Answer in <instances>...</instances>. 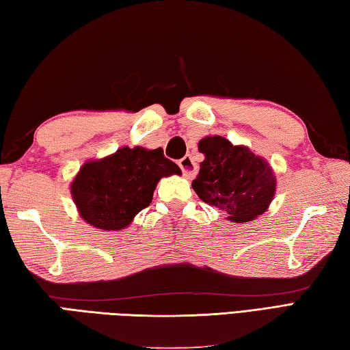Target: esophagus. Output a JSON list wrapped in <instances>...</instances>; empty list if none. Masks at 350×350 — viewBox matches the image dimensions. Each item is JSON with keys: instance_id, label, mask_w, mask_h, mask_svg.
Returning a JSON list of instances; mask_svg holds the SVG:
<instances>
[{"instance_id": "obj_1", "label": "esophagus", "mask_w": 350, "mask_h": 350, "mask_svg": "<svg viewBox=\"0 0 350 350\" xmlns=\"http://www.w3.org/2000/svg\"><path fill=\"white\" fill-rule=\"evenodd\" d=\"M179 167L182 170L183 176L187 177V179H191V177L196 176V171H197V165L196 162L193 161L191 156H185L182 157L179 161Z\"/></svg>"}]
</instances>
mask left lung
Here are the masks:
<instances>
[{
  "mask_svg": "<svg viewBox=\"0 0 350 350\" xmlns=\"http://www.w3.org/2000/svg\"><path fill=\"white\" fill-rule=\"evenodd\" d=\"M199 151L205 161L193 189L203 202L240 224L266 211L275 193V176L268 162L220 136L202 139Z\"/></svg>",
  "mask_w": 350,
  "mask_h": 350,
  "instance_id": "obj_1",
  "label": "left lung"
}]
</instances>
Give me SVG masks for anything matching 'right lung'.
<instances>
[{
  "label": "right lung",
  "instance_id": "obj_1",
  "mask_svg": "<svg viewBox=\"0 0 350 350\" xmlns=\"http://www.w3.org/2000/svg\"><path fill=\"white\" fill-rule=\"evenodd\" d=\"M171 174L180 170L162 148L124 147L79 170L72 183L73 200L87 224L119 231L150 205L157 182Z\"/></svg>",
  "mask_w": 350,
  "mask_h": 350
}]
</instances>
